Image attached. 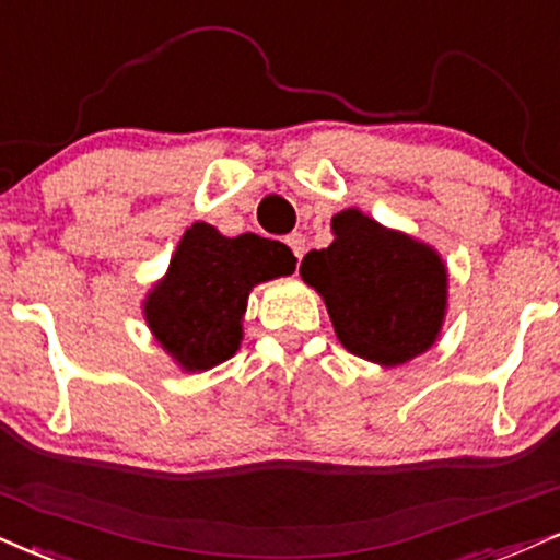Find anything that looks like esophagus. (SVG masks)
<instances>
[{"label":"esophagus","instance_id":"obj_1","mask_svg":"<svg viewBox=\"0 0 560 560\" xmlns=\"http://www.w3.org/2000/svg\"><path fill=\"white\" fill-rule=\"evenodd\" d=\"M285 244L291 246L295 259H303V254H306V236H303V233H291V236L285 238Z\"/></svg>","mask_w":560,"mask_h":560}]
</instances>
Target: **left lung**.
Wrapping results in <instances>:
<instances>
[{"mask_svg":"<svg viewBox=\"0 0 560 560\" xmlns=\"http://www.w3.org/2000/svg\"><path fill=\"white\" fill-rule=\"evenodd\" d=\"M335 241L301 261L303 282L327 303L345 350L378 365L425 353L446 314L448 275L433 246L361 210L337 212Z\"/></svg>","mask_w":560,"mask_h":560,"instance_id":"obj_1","label":"left lung"}]
</instances>
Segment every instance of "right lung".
I'll return each mask as SVG.
<instances>
[{
    "label": "right lung",
    "instance_id": "obj_1",
    "mask_svg": "<svg viewBox=\"0 0 560 560\" xmlns=\"http://www.w3.org/2000/svg\"><path fill=\"white\" fill-rule=\"evenodd\" d=\"M293 269V252L280 241L257 233L228 238L215 225L195 223L178 241L165 278L144 299V319L184 371H207L241 348L252 288Z\"/></svg>",
    "mask_w": 560,
    "mask_h": 560
}]
</instances>
